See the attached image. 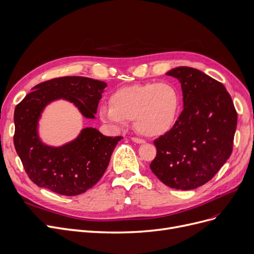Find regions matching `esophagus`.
Masks as SVG:
<instances>
[{"mask_svg": "<svg viewBox=\"0 0 254 254\" xmlns=\"http://www.w3.org/2000/svg\"><path fill=\"white\" fill-rule=\"evenodd\" d=\"M131 140L133 141V142H135V143H144V142H146L143 139L138 138V137H131Z\"/></svg>", "mask_w": 254, "mask_h": 254, "instance_id": "1", "label": "esophagus"}]
</instances>
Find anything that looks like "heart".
I'll use <instances>...</instances> for the list:
<instances>
[{
  "label": "heart",
  "mask_w": 254,
  "mask_h": 254,
  "mask_svg": "<svg viewBox=\"0 0 254 254\" xmlns=\"http://www.w3.org/2000/svg\"><path fill=\"white\" fill-rule=\"evenodd\" d=\"M110 104L99 107L103 122L122 128L133 120L134 128L149 137L160 136L175 126L181 99L178 89L171 82L135 83L116 90Z\"/></svg>",
  "instance_id": "heart-1"
}]
</instances>
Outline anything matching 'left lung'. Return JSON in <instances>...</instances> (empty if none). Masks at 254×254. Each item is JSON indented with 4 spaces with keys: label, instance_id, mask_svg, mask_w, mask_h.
Wrapping results in <instances>:
<instances>
[{
    "label": "left lung",
    "instance_id": "1",
    "mask_svg": "<svg viewBox=\"0 0 254 254\" xmlns=\"http://www.w3.org/2000/svg\"><path fill=\"white\" fill-rule=\"evenodd\" d=\"M181 83L183 107L175 126L155 139L151 171L166 186L190 190L207 182L233 151L238 116L225 87L191 67L166 72Z\"/></svg>",
    "mask_w": 254,
    "mask_h": 254
}]
</instances>
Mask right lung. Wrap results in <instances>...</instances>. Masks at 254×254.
Masks as SVG:
<instances>
[{
    "instance_id": "obj_1",
    "label": "right lung",
    "mask_w": 254,
    "mask_h": 254,
    "mask_svg": "<svg viewBox=\"0 0 254 254\" xmlns=\"http://www.w3.org/2000/svg\"><path fill=\"white\" fill-rule=\"evenodd\" d=\"M107 84L82 76L54 78L35 86L14 111V146L33 182L61 195H78L103 176L122 136H105L93 127L62 146H50L39 136V121L47 105L65 100L86 119H95Z\"/></svg>"
}]
</instances>
